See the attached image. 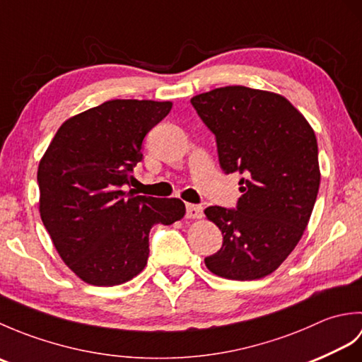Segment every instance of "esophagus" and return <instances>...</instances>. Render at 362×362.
Here are the masks:
<instances>
[{
	"label": "esophagus",
	"instance_id": "esophagus-1",
	"mask_svg": "<svg viewBox=\"0 0 362 362\" xmlns=\"http://www.w3.org/2000/svg\"><path fill=\"white\" fill-rule=\"evenodd\" d=\"M202 214H204V209L201 205L187 204V218L199 219V218H202Z\"/></svg>",
	"mask_w": 362,
	"mask_h": 362
}]
</instances>
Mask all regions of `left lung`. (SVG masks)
Wrapping results in <instances>:
<instances>
[{"label": "left lung", "mask_w": 362, "mask_h": 362, "mask_svg": "<svg viewBox=\"0 0 362 362\" xmlns=\"http://www.w3.org/2000/svg\"><path fill=\"white\" fill-rule=\"evenodd\" d=\"M191 104L216 136L222 171L243 174L236 209L205 210L224 236L205 266L228 280L263 279L308 226L320 183L316 135L286 98L271 91L221 87Z\"/></svg>", "instance_id": "obj_1"}]
</instances>
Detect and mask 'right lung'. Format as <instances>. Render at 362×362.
Masks as SVG:
<instances>
[{"instance_id":"obj_1","label":"right lung","mask_w":362,"mask_h":362,"mask_svg":"<svg viewBox=\"0 0 362 362\" xmlns=\"http://www.w3.org/2000/svg\"><path fill=\"white\" fill-rule=\"evenodd\" d=\"M173 103L113 99L66 119L37 171L40 216L60 258L88 284L115 286L140 274L152 226L185 214L180 199L136 196L126 187L146 134Z\"/></svg>"}]
</instances>
